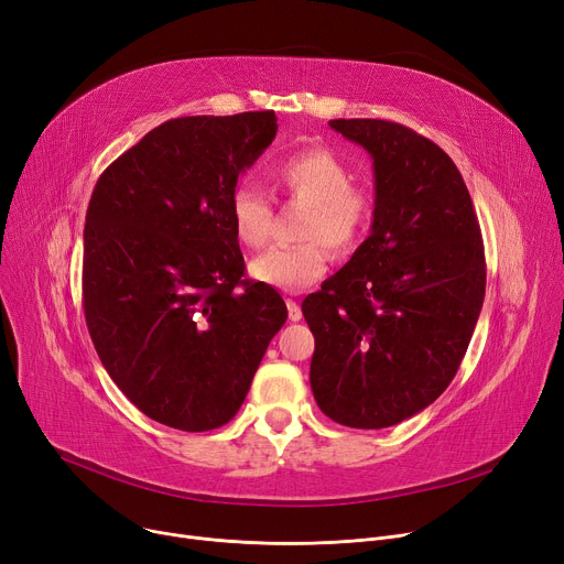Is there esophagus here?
<instances>
[{
  "mask_svg": "<svg viewBox=\"0 0 564 564\" xmlns=\"http://www.w3.org/2000/svg\"><path fill=\"white\" fill-rule=\"evenodd\" d=\"M285 304H288V317H290L292 322H300V319H302V308H300V304L294 302L292 297H288Z\"/></svg>",
  "mask_w": 564,
  "mask_h": 564,
  "instance_id": "1",
  "label": "esophagus"
}]
</instances>
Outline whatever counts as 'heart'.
<instances>
[{
  "label": "heart",
  "instance_id": "b5f03b06",
  "mask_svg": "<svg viewBox=\"0 0 564 564\" xmlns=\"http://www.w3.org/2000/svg\"><path fill=\"white\" fill-rule=\"evenodd\" d=\"M270 177L288 198L304 203L300 237L306 242L272 247L251 260L256 281L297 292L315 283L329 267V249L338 256L357 251L375 215V194L354 185L351 166L329 148H304L274 162ZM230 226L237 242L260 249L272 228V203L253 185H240L230 194Z\"/></svg>",
  "mask_w": 564,
  "mask_h": 564
}]
</instances>
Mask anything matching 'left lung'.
Masks as SVG:
<instances>
[{
  "label": "left lung",
  "mask_w": 564,
  "mask_h": 564,
  "mask_svg": "<svg viewBox=\"0 0 564 564\" xmlns=\"http://www.w3.org/2000/svg\"><path fill=\"white\" fill-rule=\"evenodd\" d=\"M329 126L372 158L375 215L364 245L302 304L311 389L332 421L381 430L453 381L485 302V247L464 177L434 141L377 118Z\"/></svg>",
  "instance_id": "obj_1"
}]
</instances>
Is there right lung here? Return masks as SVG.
<instances>
[{
    "label": "right lung",
    "mask_w": 564,
    "mask_h": 564,
    "mask_svg": "<svg viewBox=\"0 0 564 564\" xmlns=\"http://www.w3.org/2000/svg\"><path fill=\"white\" fill-rule=\"evenodd\" d=\"M276 130L274 111L173 118L118 158L88 200V334L123 395L173 430L226 425L285 324L281 294L242 281L228 215L237 177Z\"/></svg>",
    "instance_id": "1"
}]
</instances>
